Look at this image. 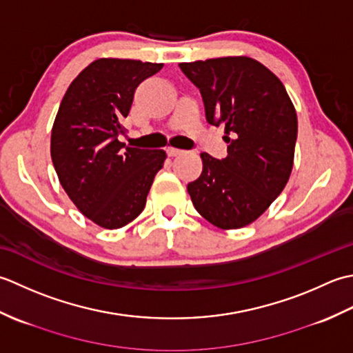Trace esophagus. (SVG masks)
Masks as SVG:
<instances>
[{"instance_id": "obj_1", "label": "esophagus", "mask_w": 353, "mask_h": 353, "mask_svg": "<svg viewBox=\"0 0 353 353\" xmlns=\"http://www.w3.org/2000/svg\"><path fill=\"white\" fill-rule=\"evenodd\" d=\"M184 152V150H181V149H176V148H168V154H169V157H178V155H181Z\"/></svg>"}]
</instances>
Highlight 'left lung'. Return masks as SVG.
<instances>
[{
	"instance_id": "left-lung-1",
	"label": "left lung",
	"mask_w": 353,
	"mask_h": 353,
	"mask_svg": "<svg viewBox=\"0 0 353 353\" xmlns=\"http://www.w3.org/2000/svg\"><path fill=\"white\" fill-rule=\"evenodd\" d=\"M199 88L208 123L224 126L228 155L201 154L203 174L187 192L198 213L222 230L254 222L290 179L297 114L280 79L256 59L227 56L179 63Z\"/></svg>"
}]
</instances>
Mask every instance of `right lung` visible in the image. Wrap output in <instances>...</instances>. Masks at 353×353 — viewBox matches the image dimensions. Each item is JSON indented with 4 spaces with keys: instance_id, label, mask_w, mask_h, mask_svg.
<instances>
[{
    "instance_id": "obj_1",
    "label": "right lung",
    "mask_w": 353,
    "mask_h": 353,
    "mask_svg": "<svg viewBox=\"0 0 353 353\" xmlns=\"http://www.w3.org/2000/svg\"><path fill=\"white\" fill-rule=\"evenodd\" d=\"M163 63L102 57L74 79L56 114L50 152L54 170L79 212L99 227L116 230L143 212L163 149L125 148L121 120L134 92Z\"/></svg>"
}]
</instances>
